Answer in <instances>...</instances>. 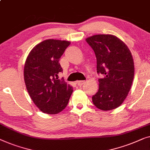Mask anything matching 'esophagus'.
Masks as SVG:
<instances>
[{"mask_svg": "<svg viewBox=\"0 0 150 150\" xmlns=\"http://www.w3.org/2000/svg\"><path fill=\"white\" fill-rule=\"evenodd\" d=\"M85 82H86L85 81H82V80H81V81H77V84L79 86H81L83 85V84L85 83Z\"/></svg>", "mask_w": 150, "mask_h": 150, "instance_id": "34e87169", "label": "esophagus"}]
</instances>
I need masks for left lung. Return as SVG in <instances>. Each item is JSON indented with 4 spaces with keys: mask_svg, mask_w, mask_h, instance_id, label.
<instances>
[{
    "mask_svg": "<svg viewBox=\"0 0 150 150\" xmlns=\"http://www.w3.org/2000/svg\"><path fill=\"white\" fill-rule=\"evenodd\" d=\"M86 41L93 49L99 79L98 90L92 102L102 111L120 107L129 92L134 74V61L128 46L112 35H96Z\"/></svg>",
    "mask_w": 150,
    "mask_h": 150,
    "instance_id": "8db88e82",
    "label": "left lung"
}]
</instances>
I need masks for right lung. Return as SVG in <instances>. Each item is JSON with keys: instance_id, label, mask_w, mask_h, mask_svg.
<instances>
[{"instance_id": "right-lung-1", "label": "right lung", "mask_w": 150, "mask_h": 150, "mask_svg": "<svg viewBox=\"0 0 150 150\" xmlns=\"http://www.w3.org/2000/svg\"><path fill=\"white\" fill-rule=\"evenodd\" d=\"M70 41L47 39L34 47L27 56L24 77L29 96L36 106L47 114H57L67 106L73 88L64 79L59 60Z\"/></svg>"}]
</instances>
